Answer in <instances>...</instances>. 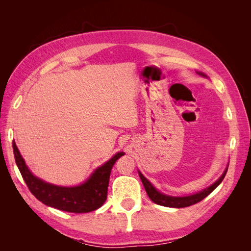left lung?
<instances>
[{"instance_id": "1", "label": "left lung", "mask_w": 251, "mask_h": 251, "mask_svg": "<svg viewBox=\"0 0 251 251\" xmlns=\"http://www.w3.org/2000/svg\"><path fill=\"white\" fill-rule=\"evenodd\" d=\"M199 75H202V76L206 77V75L202 72H197ZM139 173V177L142 181V184L146 188V192L148 194V196L150 197V199L153 201L154 203L158 204V205H162V206L165 207H174V208H181V207H187V206H191L193 204L198 203L200 201H202L204 198H206V197L214 191V189L221 183L223 181L225 175L227 173V168L224 171V173L222 174V176L220 177L214 184H211L210 186H208L207 188L203 189L202 192L197 193L195 195H191V196H186V197H173V196H166L160 192H158L157 189L151 185V182L143 176V175Z\"/></svg>"}]
</instances>
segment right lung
Masks as SVG:
<instances>
[{"mask_svg": "<svg viewBox=\"0 0 251 251\" xmlns=\"http://www.w3.org/2000/svg\"><path fill=\"white\" fill-rule=\"evenodd\" d=\"M12 148L14 159L22 177L35 198L47 206L75 214L96 210L104 203L107 200L111 170L118 158L125 155L124 151H119L113 156L109 161L91 174L88 180L82 184L65 187L47 183L35 177L28 169L14 141L12 142Z\"/></svg>", "mask_w": 251, "mask_h": 251, "instance_id": "1", "label": "right lung"}]
</instances>
